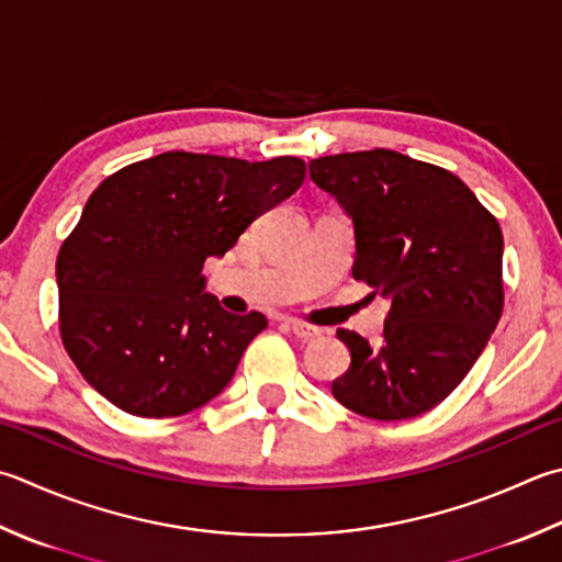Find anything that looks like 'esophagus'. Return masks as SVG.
<instances>
[{"label": "esophagus", "instance_id": "esophagus-1", "mask_svg": "<svg viewBox=\"0 0 562 562\" xmlns=\"http://www.w3.org/2000/svg\"><path fill=\"white\" fill-rule=\"evenodd\" d=\"M285 327H289V330L295 337H299V340H317V337L323 335L321 327L308 325V323H301V321H289V323H285Z\"/></svg>", "mask_w": 562, "mask_h": 562}]
</instances>
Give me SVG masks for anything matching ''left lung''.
<instances>
[{
    "label": "left lung",
    "mask_w": 562,
    "mask_h": 562,
    "mask_svg": "<svg viewBox=\"0 0 562 562\" xmlns=\"http://www.w3.org/2000/svg\"><path fill=\"white\" fill-rule=\"evenodd\" d=\"M311 178L352 217V277L391 301L379 347L337 330L352 362L333 396L364 418H416L458 389L499 323V222L458 176L398 151L313 158Z\"/></svg>",
    "instance_id": "left-lung-1"
}]
</instances>
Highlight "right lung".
<instances>
[{
	"mask_svg": "<svg viewBox=\"0 0 562 562\" xmlns=\"http://www.w3.org/2000/svg\"><path fill=\"white\" fill-rule=\"evenodd\" d=\"M305 161L166 151L94 188L56 261L60 340L85 381L132 416L205 406L267 327L205 293L203 263L293 195Z\"/></svg>",
	"mask_w": 562,
	"mask_h": 562,
	"instance_id": "right-lung-1",
	"label": "right lung"
}]
</instances>
